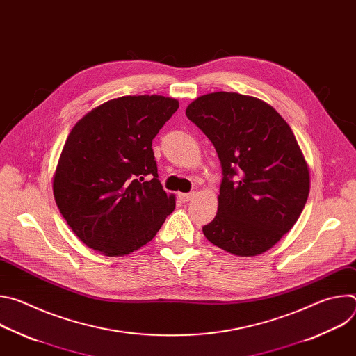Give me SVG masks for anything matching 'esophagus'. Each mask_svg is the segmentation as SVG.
Returning a JSON list of instances; mask_svg holds the SVG:
<instances>
[{
  "mask_svg": "<svg viewBox=\"0 0 356 356\" xmlns=\"http://www.w3.org/2000/svg\"><path fill=\"white\" fill-rule=\"evenodd\" d=\"M179 197H180V200H181L183 202H187V201H191V200L195 197V193H194V191H190V193H180Z\"/></svg>",
  "mask_w": 356,
  "mask_h": 356,
  "instance_id": "1",
  "label": "esophagus"
}]
</instances>
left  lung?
I'll return each instance as SVG.
<instances>
[{"label":"left lung","mask_w":356,"mask_h":356,"mask_svg":"<svg viewBox=\"0 0 356 356\" xmlns=\"http://www.w3.org/2000/svg\"><path fill=\"white\" fill-rule=\"evenodd\" d=\"M186 115L213 142L222 169L218 211L202 232L234 255H261L293 228L309 197L293 131L265 101L238 92L201 95Z\"/></svg>","instance_id":"8db88e82"}]
</instances>
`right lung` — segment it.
Returning <instances> with one entry per match:
<instances>
[{"mask_svg": "<svg viewBox=\"0 0 356 356\" xmlns=\"http://www.w3.org/2000/svg\"><path fill=\"white\" fill-rule=\"evenodd\" d=\"M163 95H125L87 113L70 131L54 177L60 214L88 248L124 257L154 239L175 210L152 140L177 111Z\"/></svg>", "mask_w": 356, "mask_h": 356, "instance_id": "right-lung-1", "label": "right lung"}]
</instances>
